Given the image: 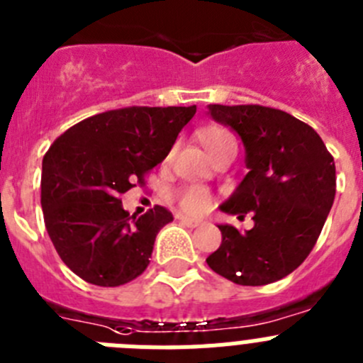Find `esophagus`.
I'll list each match as a JSON object with an SVG mask.
<instances>
[{"mask_svg":"<svg viewBox=\"0 0 363 363\" xmlns=\"http://www.w3.org/2000/svg\"><path fill=\"white\" fill-rule=\"evenodd\" d=\"M179 223H182V225H185V227H189V228H196V227H199V225H201V221H199V219L187 218V216H179Z\"/></svg>","mask_w":363,"mask_h":363,"instance_id":"1","label":"esophagus"}]
</instances>
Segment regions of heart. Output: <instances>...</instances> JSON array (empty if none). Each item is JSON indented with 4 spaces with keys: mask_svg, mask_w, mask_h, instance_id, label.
Masks as SVG:
<instances>
[{
    "mask_svg": "<svg viewBox=\"0 0 363 363\" xmlns=\"http://www.w3.org/2000/svg\"><path fill=\"white\" fill-rule=\"evenodd\" d=\"M199 138H201L212 160L219 158V156L228 151H238L234 135L227 128H223V125H208V128L201 131ZM211 192L205 187H199V185H191V187L179 192V205H182L184 211L192 212V214H199V212L207 211L211 207Z\"/></svg>",
    "mask_w": 363,
    "mask_h": 363,
    "instance_id": "1",
    "label": "heart"
}]
</instances>
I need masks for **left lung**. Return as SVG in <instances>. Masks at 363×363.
Instances as JSON below:
<instances>
[{"instance_id": "obj_1", "label": "left lung", "mask_w": 363, "mask_h": 363, "mask_svg": "<svg viewBox=\"0 0 363 363\" xmlns=\"http://www.w3.org/2000/svg\"><path fill=\"white\" fill-rule=\"evenodd\" d=\"M208 113L247 149L248 174L221 211L239 219L252 214L254 228L218 225L221 245L207 264L235 284H270L313 250L335 201V160L311 125L281 109L212 104Z\"/></svg>"}]
</instances>
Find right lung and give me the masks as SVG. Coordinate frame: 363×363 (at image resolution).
Segmentation results:
<instances>
[{
    "label": "right lung",
    "instance_id": "obj_1",
    "mask_svg": "<svg viewBox=\"0 0 363 363\" xmlns=\"http://www.w3.org/2000/svg\"><path fill=\"white\" fill-rule=\"evenodd\" d=\"M196 106L111 109L55 138L43 158L45 227L66 266L95 286H121L144 274L156 234L172 221L155 205L129 216L121 196L145 185L169 155Z\"/></svg>",
    "mask_w": 363,
    "mask_h": 363
}]
</instances>
